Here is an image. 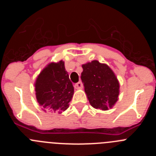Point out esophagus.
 Here are the masks:
<instances>
[{
  "instance_id": "obj_1",
  "label": "esophagus",
  "mask_w": 156,
  "mask_h": 156,
  "mask_svg": "<svg viewBox=\"0 0 156 156\" xmlns=\"http://www.w3.org/2000/svg\"><path fill=\"white\" fill-rule=\"evenodd\" d=\"M74 87L76 88V89H81V88L83 87V83L82 82H78L77 83H76L75 85H74Z\"/></svg>"
}]
</instances>
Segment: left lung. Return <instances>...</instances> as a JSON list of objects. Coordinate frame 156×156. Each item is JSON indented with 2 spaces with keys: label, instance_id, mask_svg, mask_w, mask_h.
Returning a JSON list of instances; mask_svg holds the SVG:
<instances>
[{
  "label": "left lung",
  "instance_id": "1",
  "mask_svg": "<svg viewBox=\"0 0 156 156\" xmlns=\"http://www.w3.org/2000/svg\"><path fill=\"white\" fill-rule=\"evenodd\" d=\"M82 67L81 80L92 107L101 110L112 108L119 94V81L113 71L97 60L83 64Z\"/></svg>",
  "mask_w": 156,
  "mask_h": 156
}]
</instances>
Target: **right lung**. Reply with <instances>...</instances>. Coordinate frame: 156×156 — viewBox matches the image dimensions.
Returning <instances> with one entry per match:
<instances>
[{"label":"right lung","mask_w":156,"mask_h":156,"mask_svg":"<svg viewBox=\"0 0 156 156\" xmlns=\"http://www.w3.org/2000/svg\"><path fill=\"white\" fill-rule=\"evenodd\" d=\"M37 102L44 111L62 113L69 108L74 87L63 61L48 64L35 82Z\"/></svg>","instance_id":"right-lung-1"}]
</instances>
